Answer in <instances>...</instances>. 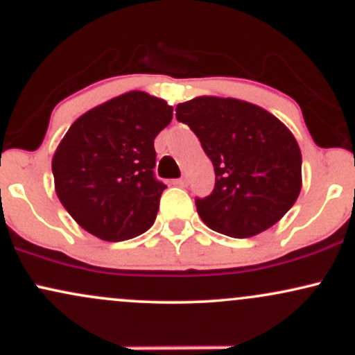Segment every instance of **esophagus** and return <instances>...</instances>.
I'll return each instance as SVG.
<instances>
[{"instance_id": "34e87169", "label": "esophagus", "mask_w": 355, "mask_h": 355, "mask_svg": "<svg viewBox=\"0 0 355 355\" xmlns=\"http://www.w3.org/2000/svg\"><path fill=\"white\" fill-rule=\"evenodd\" d=\"M172 183H173V185H177V187H187V178L185 177L177 178V180H173Z\"/></svg>"}]
</instances>
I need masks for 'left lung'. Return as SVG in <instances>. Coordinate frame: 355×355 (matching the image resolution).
Instances as JSON below:
<instances>
[{
    "label": "left lung",
    "instance_id": "obj_1",
    "mask_svg": "<svg viewBox=\"0 0 355 355\" xmlns=\"http://www.w3.org/2000/svg\"><path fill=\"white\" fill-rule=\"evenodd\" d=\"M175 112L215 170L214 191L195 198L207 227L248 239L291 210L302 187V155L279 118L248 101L218 96L178 103Z\"/></svg>",
    "mask_w": 355,
    "mask_h": 355
}]
</instances>
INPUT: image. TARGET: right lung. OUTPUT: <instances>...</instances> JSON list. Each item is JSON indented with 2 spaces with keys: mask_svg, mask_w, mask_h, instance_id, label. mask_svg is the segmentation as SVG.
Here are the masks:
<instances>
[{
  "mask_svg": "<svg viewBox=\"0 0 355 355\" xmlns=\"http://www.w3.org/2000/svg\"><path fill=\"white\" fill-rule=\"evenodd\" d=\"M173 108L128 92L81 115L53 155L55 190L81 229L121 242L153 225L165 183L155 178L153 140Z\"/></svg>",
  "mask_w": 355,
  "mask_h": 355,
  "instance_id": "right-lung-1",
  "label": "right lung"
}]
</instances>
